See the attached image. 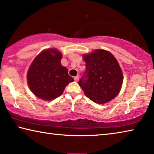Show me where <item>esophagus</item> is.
I'll return each instance as SVG.
<instances>
[{
	"mask_svg": "<svg viewBox=\"0 0 154 154\" xmlns=\"http://www.w3.org/2000/svg\"><path fill=\"white\" fill-rule=\"evenodd\" d=\"M79 75H77V76H75L74 77V79H75V82H77V81L79 80Z\"/></svg>",
	"mask_w": 154,
	"mask_h": 154,
	"instance_id": "esophagus-1",
	"label": "esophagus"
}]
</instances>
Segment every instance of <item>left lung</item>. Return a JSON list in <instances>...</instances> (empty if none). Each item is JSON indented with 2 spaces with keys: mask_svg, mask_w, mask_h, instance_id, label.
Listing matches in <instances>:
<instances>
[{
  "mask_svg": "<svg viewBox=\"0 0 154 154\" xmlns=\"http://www.w3.org/2000/svg\"><path fill=\"white\" fill-rule=\"evenodd\" d=\"M85 71L79 81L85 95L93 102L103 104L118 94L123 75L116 58L109 51L96 49L83 55Z\"/></svg>",
  "mask_w": 154,
  "mask_h": 154,
  "instance_id": "8db88e82",
  "label": "left lung"
}]
</instances>
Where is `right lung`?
<instances>
[{
	"instance_id": "right-lung-1",
	"label": "right lung",
	"mask_w": 154,
	"mask_h": 154,
	"mask_svg": "<svg viewBox=\"0 0 154 154\" xmlns=\"http://www.w3.org/2000/svg\"><path fill=\"white\" fill-rule=\"evenodd\" d=\"M62 54L56 49L42 51L31 64L27 73L30 89L36 96L44 100L59 97L65 87L73 79L66 67L60 63Z\"/></svg>"
}]
</instances>
